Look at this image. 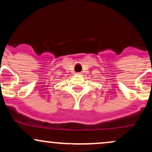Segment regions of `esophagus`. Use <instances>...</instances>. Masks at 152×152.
Instances as JSON below:
<instances>
[{
    "label": "esophagus",
    "mask_w": 152,
    "mask_h": 152,
    "mask_svg": "<svg viewBox=\"0 0 152 152\" xmlns=\"http://www.w3.org/2000/svg\"><path fill=\"white\" fill-rule=\"evenodd\" d=\"M76 75H81V72H77V73H76Z\"/></svg>",
    "instance_id": "obj_1"
}]
</instances>
